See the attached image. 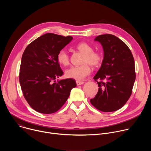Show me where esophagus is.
Here are the masks:
<instances>
[{"label": "esophagus", "instance_id": "34e87169", "mask_svg": "<svg viewBox=\"0 0 151 151\" xmlns=\"http://www.w3.org/2000/svg\"><path fill=\"white\" fill-rule=\"evenodd\" d=\"M76 82L77 85H82L83 83H84L83 81H76Z\"/></svg>", "mask_w": 151, "mask_h": 151}]
</instances>
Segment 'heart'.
I'll return each mask as SVG.
<instances>
[{"label": "heart", "mask_w": 151, "mask_h": 151, "mask_svg": "<svg viewBox=\"0 0 151 151\" xmlns=\"http://www.w3.org/2000/svg\"><path fill=\"white\" fill-rule=\"evenodd\" d=\"M76 49L84 54L82 63L81 66H72L67 69L65 75L67 78L74 79L77 81L83 80L91 72L89 66L94 68L99 66L103 60L101 53L94 52L93 48L86 42H81L76 46ZM57 60L58 63L63 66H67L69 64L70 59L68 52L65 50H61L57 54Z\"/></svg>", "instance_id": "heart-1"}]
</instances>
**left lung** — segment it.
<instances>
[{"mask_svg":"<svg viewBox=\"0 0 151 151\" xmlns=\"http://www.w3.org/2000/svg\"><path fill=\"white\" fill-rule=\"evenodd\" d=\"M94 41L100 43L104 55L94 79L96 81L99 78L105 82H97L98 93L90 101L101 111H116L126 103L132 94L136 79L134 60L128 46L114 35H101Z\"/></svg>","mask_w":151,"mask_h":151,"instance_id":"obj_1","label":"left lung"}]
</instances>
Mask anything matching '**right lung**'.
I'll return each mask as SVG.
<instances>
[{"instance_id":"obj_1","label":"right lung","mask_w":151,"mask_h":151,"mask_svg":"<svg viewBox=\"0 0 151 151\" xmlns=\"http://www.w3.org/2000/svg\"><path fill=\"white\" fill-rule=\"evenodd\" d=\"M73 39L46 33L26 47L21 58L19 83L23 95L36 112L50 114L58 111L76 83L73 79H56L63 72L57 60L59 51Z\"/></svg>"}]
</instances>
